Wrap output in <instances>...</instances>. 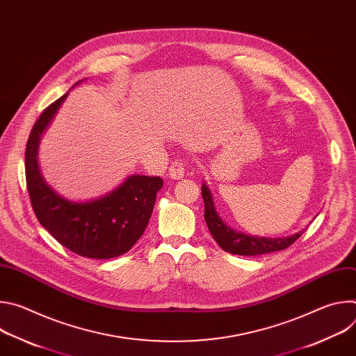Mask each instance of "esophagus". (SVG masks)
Returning a JSON list of instances; mask_svg holds the SVG:
<instances>
[{
    "label": "esophagus",
    "mask_w": 356,
    "mask_h": 356,
    "mask_svg": "<svg viewBox=\"0 0 356 356\" xmlns=\"http://www.w3.org/2000/svg\"><path fill=\"white\" fill-rule=\"evenodd\" d=\"M169 176L175 180H180L184 177V165L181 162H173L169 168Z\"/></svg>",
    "instance_id": "esophagus-1"
}]
</instances>
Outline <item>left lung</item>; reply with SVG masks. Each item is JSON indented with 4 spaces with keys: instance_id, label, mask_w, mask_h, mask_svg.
<instances>
[{
    "instance_id": "left-lung-1",
    "label": "left lung",
    "mask_w": 356,
    "mask_h": 356,
    "mask_svg": "<svg viewBox=\"0 0 356 356\" xmlns=\"http://www.w3.org/2000/svg\"><path fill=\"white\" fill-rule=\"evenodd\" d=\"M201 195H202V200H204V218L213 238L225 252L234 253V255L255 257V255H264V253L286 249L293 242H296L304 231H306L302 229L298 234H294L286 238H264V236H252L242 232H236L235 229L227 227V224H224L222 220L216 213L211 193L206 184H202L201 187Z\"/></svg>"
}]
</instances>
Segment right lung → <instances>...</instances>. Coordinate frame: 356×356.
<instances>
[{"mask_svg":"<svg viewBox=\"0 0 356 356\" xmlns=\"http://www.w3.org/2000/svg\"><path fill=\"white\" fill-rule=\"evenodd\" d=\"M69 92L43 110L26 142L25 177L38 221L59 243L80 257L111 259L128 252L142 236L154 211L159 176H129L110 194L73 202L58 195L42 179L38 166L40 136Z\"/></svg>","mask_w":356,"mask_h":356,"instance_id":"right-lung-1","label":"right lung"}]
</instances>
